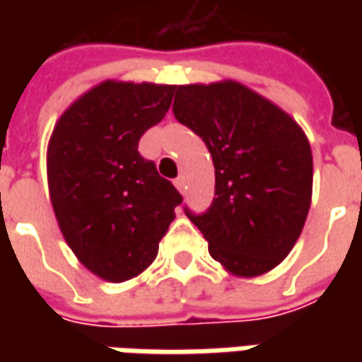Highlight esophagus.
I'll return each mask as SVG.
<instances>
[{
	"label": "esophagus",
	"mask_w": 362,
	"mask_h": 362,
	"mask_svg": "<svg viewBox=\"0 0 362 362\" xmlns=\"http://www.w3.org/2000/svg\"><path fill=\"white\" fill-rule=\"evenodd\" d=\"M174 186L180 189V192H184V189H186V178H184V176H178V178L174 180Z\"/></svg>",
	"instance_id": "esophagus-1"
}]
</instances>
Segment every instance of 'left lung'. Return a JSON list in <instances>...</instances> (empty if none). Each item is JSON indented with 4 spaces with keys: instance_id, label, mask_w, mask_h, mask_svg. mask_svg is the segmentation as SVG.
Listing matches in <instances>:
<instances>
[{
    "instance_id": "8db88e82",
    "label": "left lung",
    "mask_w": 362,
    "mask_h": 362,
    "mask_svg": "<svg viewBox=\"0 0 362 362\" xmlns=\"http://www.w3.org/2000/svg\"><path fill=\"white\" fill-rule=\"evenodd\" d=\"M173 112L207 145L215 197L186 209L209 254L236 277H258L287 258L312 202V151L295 118L243 83L178 85Z\"/></svg>"
}]
</instances>
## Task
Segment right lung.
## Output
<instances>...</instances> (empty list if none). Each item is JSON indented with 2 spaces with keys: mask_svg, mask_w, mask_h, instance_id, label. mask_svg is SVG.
<instances>
[{
  "mask_svg": "<svg viewBox=\"0 0 362 362\" xmlns=\"http://www.w3.org/2000/svg\"><path fill=\"white\" fill-rule=\"evenodd\" d=\"M174 85L103 81L54 126L46 153L58 227L77 259L110 283L155 262L182 196L137 151L170 108Z\"/></svg>",
  "mask_w": 362,
  "mask_h": 362,
  "instance_id": "1",
  "label": "right lung"
}]
</instances>
